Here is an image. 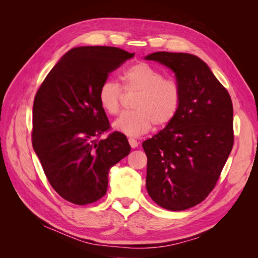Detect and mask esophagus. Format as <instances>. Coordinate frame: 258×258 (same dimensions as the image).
I'll return each mask as SVG.
<instances>
[{
  "label": "esophagus",
  "instance_id": "obj_1",
  "mask_svg": "<svg viewBox=\"0 0 258 258\" xmlns=\"http://www.w3.org/2000/svg\"><path fill=\"white\" fill-rule=\"evenodd\" d=\"M128 141H129V144H130V146H131L132 148H136V147L139 145V142L137 141L136 139H134V138H129Z\"/></svg>",
  "mask_w": 258,
  "mask_h": 258
}]
</instances>
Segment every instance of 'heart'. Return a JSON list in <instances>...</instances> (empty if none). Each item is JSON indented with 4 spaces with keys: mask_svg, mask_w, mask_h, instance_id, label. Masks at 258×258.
Masks as SVG:
<instances>
[{
    "mask_svg": "<svg viewBox=\"0 0 258 258\" xmlns=\"http://www.w3.org/2000/svg\"><path fill=\"white\" fill-rule=\"evenodd\" d=\"M120 79L122 88L113 81H104L98 89V102L107 115L118 114L123 91L138 92L134 111L122 113L114 128L130 137H139L155 124L165 128L172 123L182 107V89L178 83L145 62H138L124 69Z\"/></svg>",
    "mask_w": 258,
    "mask_h": 258,
    "instance_id": "1",
    "label": "heart"
}]
</instances>
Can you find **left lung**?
Instances as JSON below:
<instances>
[{
    "instance_id": "left-lung-1",
    "label": "left lung",
    "mask_w": 258,
    "mask_h": 258,
    "mask_svg": "<svg viewBox=\"0 0 258 258\" xmlns=\"http://www.w3.org/2000/svg\"><path fill=\"white\" fill-rule=\"evenodd\" d=\"M147 60L172 70L182 89L175 120L143 142L146 189L159 207L183 211L213 190L233 146V107L224 86L194 54L158 51Z\"/></svg>"
}]
</instances>
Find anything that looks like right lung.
Here are the masks:
<instances>
[{
	"mask_svg": "<svg viewBox=\"0 0 258 258\" xmlns=\"http://www.w3.org/2000/svg\"><path fill=\"white\" fill-rule=\"evenodd\" d=\"M135 53L108 46L68 51L38 88L33 103L32 145L59 196L77 206L106 194L108 171L130 153L126 136L111 128L98 102L108 74Z\"/></svg>",
	"mask_w": 258,
	"mask_h": 258,
	"instance_id": "right-lung-1",
	"label": "right lung"
}]
</instances>
